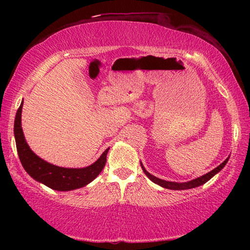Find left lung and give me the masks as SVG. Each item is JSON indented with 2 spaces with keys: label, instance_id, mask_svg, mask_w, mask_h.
<instances>
[{
  "label": "left lung",
  "instance_id": "1",
  "mask_svg": "<svg viewBox=\"0 0 250 250\" xmlns=\"http://www.w3.org/2000/svg\"><path fill=\"white\" fill-rule=\"evenodd\" d=\"M228 159H229V156L224 161L222 164H219L217 167H215L214 170H211L210 172L206 173L203 176L197 177V179H194L192 181H188V182H185V183H177V182H170V181H164V180H161L158 179V177H155L154 175L150 174L149 172H147L145 167L142 166L141 163V167H142V170L145 172V174L149 177V179L153 182V183L158 184L160 186H162L164 188H168V189H175V191H181V189H188V188H197V186H201L203 184H205L207 181H209L211 177H213L215 174H217V173L222 170V168L226 166V163L228 162Z\"/></svg>",
  "mask_w": 250,
  "mask_h": 250
}]
</instances>
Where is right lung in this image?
<instances>
[{
    "mask_svg": "<svg viewBox=\"0 0 250 250\" xmlns=\"http://www.w3.org/2000/svg\"><path fill=\"white\" fill-rule=\"evenodd\" d=\"M22 107L23 103L21 104L15 116L14 135L20 161L29 176H32L34 180L40 182V183H43L48 188L55 189V191H73V189L83 188V186L89 184L100 174V172L103 171L105 166L109 147L100 155V158L95 163L83 168L56 167L54 164L46 162L39 155L34 153L25 140L23 133L22 122H21L22 121L21 120Z\"/></svg>",
    "mask_w": 250,
    "mask_h": 250,
    "instance_id": "obj_1",
    "label": "right lung"
}]
</instances>
